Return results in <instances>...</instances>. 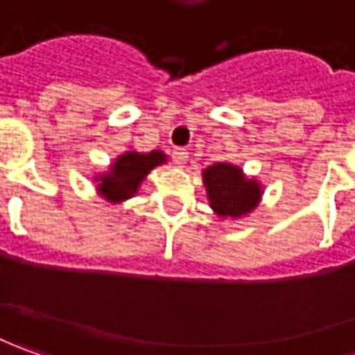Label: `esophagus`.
Returning <instances> with one entry per match:
<instances>
[{"instance_id":"34e87169","label":"esophagus","mask_w":355,"mask_h":355,"mask_svg":"<svg viewBox=\"0 0 355 355\" xmlns=\"http://www.w3.org/2000/svg\"><path fill=\"white\" fill-rule=\"evenodd\" d=\"M173 161L177 163L178 167H184L188 161V151L187 149H182V147H177L175 151H173Z\"/></svg>"}]
</instances>
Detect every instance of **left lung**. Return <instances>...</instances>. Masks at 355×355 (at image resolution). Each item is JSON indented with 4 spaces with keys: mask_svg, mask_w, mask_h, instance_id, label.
<instances>
[{
    "mask_svg": "<svg viewBox=\"0 0 355 355\" xmlns=\"http://www.w3.org/2000/svg\"><path fill=\"white\" fill-rule=\"evenodd\" d=\"M209 208L221 219H239L248 216L262 200V184L248 178L243 168L231 163H214L202 171Z\"/></svg>",
    "mask_w": 355,
    "mask_h": 355,
    "instance_id": "left-lung-1",
    "label": "left lung"
}]
</instances>
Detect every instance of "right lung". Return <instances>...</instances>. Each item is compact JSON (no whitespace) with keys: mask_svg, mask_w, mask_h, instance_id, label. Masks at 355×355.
I'll return each mask as SVG.
<instances>
[{"mask_svg":"<svg viewBox=\"0 0 355 355\" xmlns=\"http://www.w3.org/2000/svg\"><path fill=\"white\" fill-rule=\"evenodd\" d=\"M165 163L167 155L159 149H153L149 153L126 151L114 159L107 173L93 177L96 182V192L110 204H122L136 196L141 182L153 168Z\"/></svg>","mask_w":355,"mask_h":355,"instance_id":"add662e5","label":"right lung"}]
</instances>
